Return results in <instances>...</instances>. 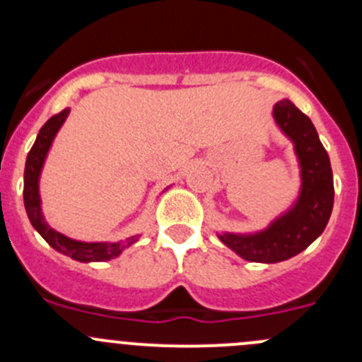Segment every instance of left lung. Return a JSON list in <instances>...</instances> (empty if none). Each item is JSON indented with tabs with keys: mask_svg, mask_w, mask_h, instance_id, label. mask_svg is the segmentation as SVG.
<instances>
[{
	"mask_svg": "<svg viewBox=\"0 0 362 362\" xmlns=\"http://www.w3.org/2000/svg\"><path fill=\"white\" fill-rule=\"evenodd\" d=\"M273 117L294 144L301 166V192L294 206L264 231L218 235L226 247L252 262H280L303 252L322 235L333 211V170L312 120L289 100L273 107Z\"/></svg>",
	"mask_w": 362,
	"mask_h": 362,
	"instance_id": "obj_1",
	"label": "left lung"
}]
</instances>
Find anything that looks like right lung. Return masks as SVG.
<instances>
[{
    "label": "right lung",
    "mask_w": 362,
    "mask_h": 362,
    "mask_svg": "<svg viewBox=\"0 0 362 362\" xmlns=\"http://www.w3.org/2000/svg\"><path fill=\"white\" fill-rule=\"evenodd\" d=\"M69 113V108H64L63 112L56 113L50 117L43 127L40 129L36 141L33 144L31 151H29L28 159H25L24 168V206L28 211V217L31 221L33 228L42 235V238L49 243L52 249H56L61 254L69 255L71 259L80 262H90V261H110L117 257L124 249L131 247L133 243L138 242L140 235L129 236L124 242H113V243H86L76 242V240L68 238V236L61 235V233L54 231L49 224L45 222L42 215V202H40V191H38V180L40 173H42L43 163H45L47 152H49L50 145H52L54 136L63 126Z\"/></svg>",
    "instance_id": "right-lung-1"
}]
</instances>
